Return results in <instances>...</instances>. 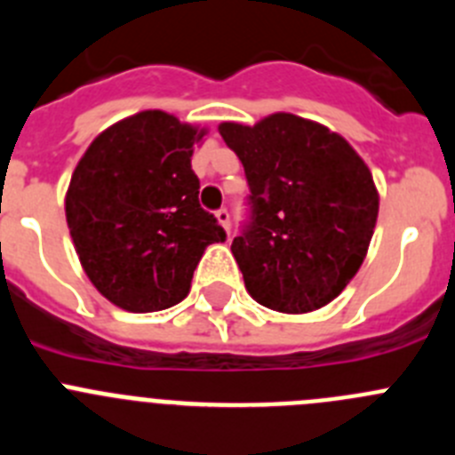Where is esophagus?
Returning <instances> with one entry per match:
<instances>
[{
    "label": "esophagus",
    "instance_id": "esophagus-1",
    "mask_svg": "<svg viewBox=\"0 0 455 455\" xmlns=\"http://www.w3.org/2000/svg\"><path fill=\"white\" fill-rule=\"evenodd\" d=\"M216 219H219V223L223 225L225 232L230 235V212H228V207H220V210L216 212Z\"/></svg>",
    "mask_w": 455,
    "mask_h": 455
}]
</instances>
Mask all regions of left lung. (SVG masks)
Returning a JSON list of instances; mask_svg holds the SVG:
<instances>
[{
    "instance_id": "left-lung-1",
    "label": "left lung",
    "mask_w": 455,
    "mask_h": 455,
    "mask_svg": "<svg viewBox=\"0 0 455 455\" xmlns=\"http://www.w3.org/2000/svg\"><path fill=\"white\" fill-rule=\"evenodd\" d=\"M248 180L232 255L245 289L282 314L331 302L363 264L379 214L372 173L340 135L302 116L220 124Z\"/></svg>"
}]
</instances>
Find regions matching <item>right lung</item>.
Instances as JSON below:
<instances>
[{
    "label": "right lung",
    "instance_id": "right-lung-1",
    "mask_svg": "<svg viewBox=\"0 0 455 455\" xmlns=\"http://www.w3.org/2000/svg\"><path fill=\"white\" fill-rule=\"evenodd\" d=\"M203 131L160 110L115 124L92 141L67 191V225L92 284L132 314L187 298L203 250L228 239L198 203L191 169Z\"/></svg>",
    "mask_w": 455,
    "mask_h": 455
}]
</instances>
